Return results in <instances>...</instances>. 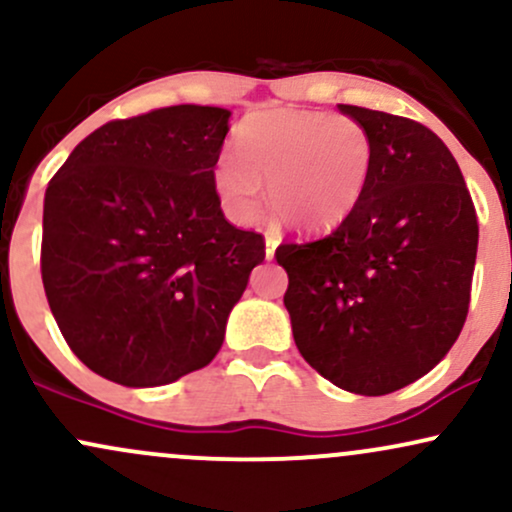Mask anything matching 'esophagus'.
<instances>
[{
    "label": "esophagus",
    "mask_w": 512,
    "mask_h": 512,
    "mask_svg": "<svg viewBox=\"0 0 512 512\" xmlns=\"http://www.w3.org/2000/svg\"><path fill=\"white\" fill-rule=\"evenodd\" d=\"M276 245H279V240H276L274 236H267V238H264V257H267V260H274Z\"/></svg>",
    "instance_id": "34e87169"
}]
</instances>
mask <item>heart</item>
Listing matches in <instances>:
<instances>
[{
  "mask_svg": "<svg viewBox=\"0 0 512 512\" xmlns=\"http://www.w3.org/2000/svg\"><path fill=\"white\" fill-rule=\"evenodd\" d=\"M236 151L214 166V190L236 223L260 221L264 187L301 231L339 226L361 199L373 163L368 132L317 110H260L240 122Z\"/></svg>",
  "mask_w": 512,
  "mask_h": 512,
  "instance_id": "heart-1",
  "label": "heart"
}]
</instances>
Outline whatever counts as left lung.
Segmentation results:
<instances>
[{"instance_id":"1","label":"left lung","mask_w":512,"mask_h":512,"mask_svg":"<svg viewBox=\"0 0 512 512\" xmlns=\"http://www.w3.org/2000/svg\"><path fill=\"white\" fill-rule=\"evenodd\" d=\"M368 132L361 199L330 236L289 243L284 305L298 351L322 378L390 395L443 361L469 308L479 226L460 166L431 129L339 105Z\"/></svg>"}]
</instances>
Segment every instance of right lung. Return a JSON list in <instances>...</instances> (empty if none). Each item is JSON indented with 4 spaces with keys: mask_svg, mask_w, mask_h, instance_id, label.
Instances as JSON below:
<instances>
[{
    "mask_svg": "<svg viewBox=\"0 0 512 512\" xmlns=\"http://www.w3.org/2000/svg\"><path fill=\"white\" fill-rule=\"evenodd\" d=\"M231 110L173 105L115 120L69 154L45 190V296L69 349L127 387L209 366L260 233L231 226L214 166Z\"/></svg>",
    "mask_w": 512,
    "mask_h": 512,
    "instance_id": "add662e5",
    "label": "right lung"
}]
</instances>
